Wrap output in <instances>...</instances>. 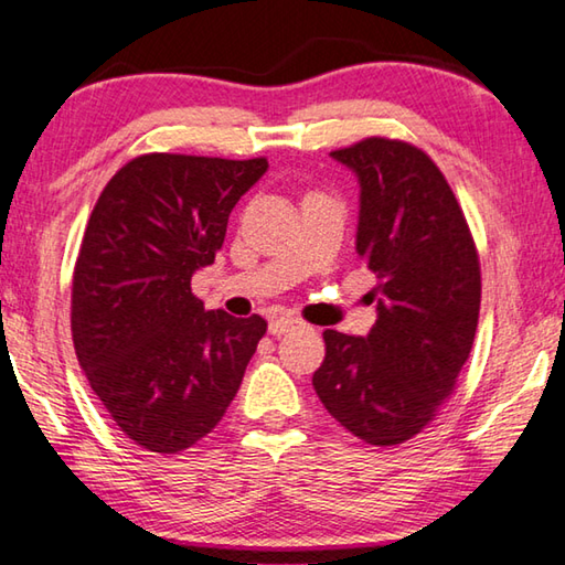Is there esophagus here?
<instances>
[{"label": "esophagus", "instance_id": "obj_1", "mask_svg": "<svg viewBox=\"0 0 565 565\" xmlns=\"http://www.w3.org/2000/svg\"><path fill=\"white\" fill-rule=\"evenodd\" d=\"M301 323H303V320L294 316V313H279V316H274L269 320V333L271 335H284V333H289V330L298 328Z\"/></svg>", "mask_w": 565, "mask_h": 565}]
</instances>
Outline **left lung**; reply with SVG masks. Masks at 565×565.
Wrapping results in <instances>:
<instances>
[{
	"label": "left lung",
	"instance_id": "obj_1",
	"mask_svg": "<svg viewBox=\"0 0 565 565\" xmlns=\"http://www.w3.org/2000/svg\"><path fill=\"white\" fill-rule=\"evenodd\" d=\"M360 181L358 254L377 276L367 338L326 330L318 399L370 446H399L434 422L468 362L480 259L446 175L414 143L362 139L330 151Z\"/></svg>",
	"mask_w": 565,
	"mask_h": 565
}]
</instances>
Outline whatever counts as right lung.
Wrapping results in <instances>:
<instances>
[{"label":"right lung","instance_id":"right-lung-1","mask_svg":"<svg viewBox=\"0 0 565 565\" xmlns=\"http://www.w3.org/2000/svg\"><path fill=\"white\" fill-rule=\"evenodd\" d=\"M267 169L264 157L143 153L87 220L73 271L75 355L115 426L151 452L185 450L217 426L267 333L262 316L205 311L191 291Z\"/></svg>","mask_w":565,"mask_h":565}]
</instances>
